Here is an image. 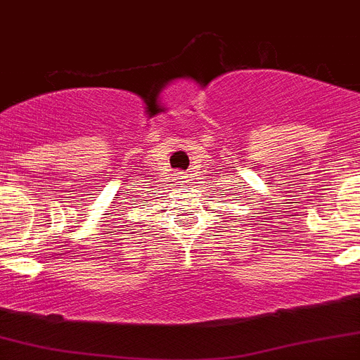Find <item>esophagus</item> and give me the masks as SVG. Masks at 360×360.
I'll return each mask as SVG.
<instances>
[{
	"label": "esophagus",
	"instance_id": "34e87169",
	"mask_svg": "<svg viewBox=\"0 0 360 360\" xmlns=\"http://www.w3.org/2000/svg\"><path fill=\"white\" fill-rule=\"evenodd\" d=\"M174 180H176V182H184V173L174 174Z\"/></svg>",
	"mask_w": 360,
	"mask_h": 360
}]
</instances>
